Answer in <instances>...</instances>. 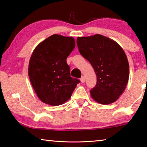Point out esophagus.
<instances>
[{
  "label": "esophagus",
  "instance_id": "1",
  "mask_svg": "<svg viewBox=\"0 0 147 147\" xmlns=\"http://www.w3.org/2000/svg\"><path fill=\"white\" fill-rule=\"evenodd\" d=\"M80 80H81V82L82 83H84V82H85V81H86V79H85V78H84V76H83V77H82V78H81Z\"/></svg>",
  "mask_w": 147,
  "mask_h": 147
}]
</instances>
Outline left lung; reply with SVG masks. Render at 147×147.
<instances>
[{"label":"left lung","instance_id":"8db88e82","mask_svg":"<svg viewBox=\"0 0 147 147\" xmlns=\"http://www.w3.org/2000/svg\"><path fill=\"white\" fill-rule=\"evenodd\" d=\"M79 52L88 60L97 76L90 90L94 101L102 105L114 102L125 90L129 78V64L123 48L102 35L77 38Z\"/></svg>","mask_w":147,"mask_h":147}]
</instances>
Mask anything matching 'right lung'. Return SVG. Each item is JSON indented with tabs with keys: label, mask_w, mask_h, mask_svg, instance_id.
<instances>
[{
	"label": "right lung",
	"mask_w": 147,
	"mask_h": 147,
	"mask_svg": "<svg viewBox=\"0 0 147 147\" xmlns=\"http://www.w3.org/2000/svg\"><path fill=\"white\" fill-rule=\"evenodd\" d=\"M76 47L71 37L54 34L38 44L31 56L28 76L41 101L51 106L70 98L80 81L70 76L66 59Z\"/></svg>",
	"instance_id": "obj_1"
}]
</instances>
